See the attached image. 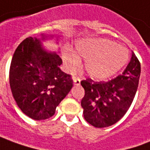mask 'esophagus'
I'll use <instances>...</instances> for the list:
<instances>
[{"label": "esophagus", "instance_id": "obj_1", "mask_svg": "<svg viewBox=\"0 0 150 150\" xmlns=\"http://www.w3.org/2000/svg\"><path fill=\"white\" fill-rule=\"evenodd\" d=\"M73 83H74L75 86H79L81 83L80 79H79V78H74V79H73Z\"/></svg>", "mask_w": 150, "mask_h": 150}]
</instances>
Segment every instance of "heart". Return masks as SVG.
<instances>
[{"instance_id": "heart-1", "label": "heart", "mask_w": 150, "mask_h": 150, "mask_svg": "<svg viewBox=\"0 0 150 150\" xmlns=\"http://www.w3.org/2000/svg\"><path fill=\"white\" fill-rule=\"evenodd\" d=\"M75 52L65 49L63 52L64 66L69 72H75L80 58L86 60L84 69L94 80H105L117 73L128 60V50L107 39H86L76 44Z\"/></svg>"}]
</instances>
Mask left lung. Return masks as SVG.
I'll use <instances>...</instances> for the list:
<instances>
[{"label":"left lung","mask_w":150,"mask_h":150,"mask_svg":"<svg viewBox=\"0 0 150 150\" xmlns=\"http://www.w3.org/2000/svg\"><path fill=\"white\" fill-rule=\"evenodd\" d=\"M141 64L134 53L122 75L108 81H81L85 95L81 105L85 120L96 128L113 125L126 114L137 90Z\"/></svg>","instance_id":"1"}]
</instances>
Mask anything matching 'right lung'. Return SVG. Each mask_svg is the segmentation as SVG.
Wrapping results in <instances>:
<instances>
[{
	"mask_svg": "<svg viewBox=\"0 0 150 150\" xmlns=\"http://www.w3.org/2000/svg\"><path fill=\"white\" fill-rule=\"evenodd\" d=\"M47 39L53 36L24 39L15 50L9 69L13 98L22 112L35 120L52 117L73 87L71 76L60 69V56L43 47L41 40Z\"/></svg>",
	"mask_w": 150,
	"mask_h": 150,
	"instance_id": "1",
	"label": "right lung"
}]
</instances>
